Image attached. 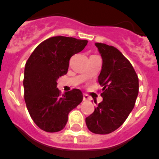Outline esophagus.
Masks as SVG:
<instances>
[{"mask_svg": "<svg viewBox=\"0 0 159 159\" xmlns=\"http://www.w3.org/2000/svg\"><path fill=\"white\" fill-rule=\"evenodd\" d=\"M90 100V97L88 95L83 94V101H89Z\"/></svg>", "mask_w": 159, "mask_h": 159, "instance_id": "34e87169", "label": "esophagus"}]
</instances>
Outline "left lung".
I'll use <instances>...</instances> for the list:
<instances>
[{"instance_id": "left-lung-1", "label": "left lung", "mask_w": 159, "mask_h": 159, "mask_svg": "<svg viewBox=\"0 0 159 159\" xmlns=\"http://www.w3.org/2000/svg\"><path fill=\"white\" fill-rule=\"evenodd\" d=\"M102 60L98 77L102 86V101L86 118L88 129L95 134H109L121 126L133 109L139 94V78L130 62L118 49L96 43Z\"/></svg>"}]
</instances>
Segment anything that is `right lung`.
<instances>
[{"mask_svg":"<svg viewBox=\"0 0 159 159\" xmlns=\"http://www.w3.org/2000/svg\"><path fill=\"white\" fill-rule=\"evenodd\" d=\"M88 41L58 36L39 44L24 68V100L34 123L47 132L62 130L70 111L83 101L79 89L61 95L57 80L66 74L72 56L85 48Z\"/></svg>","mask_w":159,"mask_h":159,"instance_id":"add662e5","label":"right lung"}]
</instances>
